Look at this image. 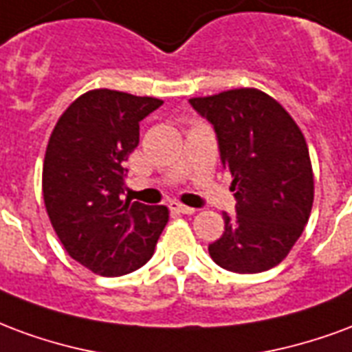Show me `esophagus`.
I'll return each mask as SVG.
<instances>
[{"instance_id": "1", "label": "esophagus", "mask_w": 352, "mask_h": 352, "mask_svg": "<svg viewBox=\"0 0 352 352\" xmlns=\"http://www.w3.org/2000/svg\"><path fill=\"white\" fill-rule=\"evenodd\" d=\"M168 206H170V210H173V212H176V214H195V208H189V206H186V204H179V202H176V201L170 202Z\"/></svg>"}]
</instances>
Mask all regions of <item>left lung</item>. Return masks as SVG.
Here are the masks:
<instances>
[{
    "label": "left lung",
    "mask_w": 352,
    "mask_h": 352,
    "mask_svg": "<svg viewBox=\"0 0 352 352\" xmlns=\"http://www.w3.org/2000/svg\"><path fill=\"white\" fill-rule=\"evenodd\" d=\"M214 125L223 168L232 174L236 215L210 257L236 274L278 266L306 227L313 206V168L306 138L274 97L255 88L189 99Z\"/></svg>",
    "instance_id": "obj_1"
}]
</instances>
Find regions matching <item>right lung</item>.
I'll use <instances>...</instances> for the list:
<instances>
[{"mask_svg": "<svg viewBox=\"0 0 352 352\" xmlns=\"http://www.w3.org/2000/svg\"><path fill=\"white\" fill-rule=\"evenodd\" d=\"M161 104L155 97L91 89L69 104L46 146V214L69 255L104 278L144 266L168 221L166 206L122 199L138 122Z\"/></svg>", "mask_w": 352, "mask_h": 352, "instance_id": "right-lung-1", "label": "right lung"}]
</instances>
